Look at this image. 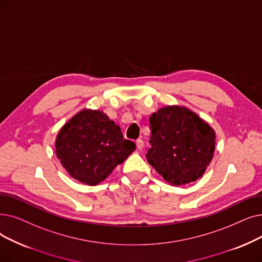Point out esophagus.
Returning a JSON list of instances; mask_svg holds the SVG:
<instances>
[{"label":"esophagus","instance_id":"1","mask_svg":"<svg viewBox=\"0 0 262 262\" xmlns=\"http://www.w3.org/2000/svg\"><path fill=\"white\" fill-rule=\"evenodd\" d=\"M136 145H137V149L138 150H142L143 140L142 139H137V140H136Z\"/></svg>","mask_w":262,"mask_h":262}]
</instances>
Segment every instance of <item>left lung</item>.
Listing matches in <instances>:
<instances>
[{
	"mask_svg": "<svg viewBox=\"0 0 262 262\" xmlns=\"http://www.w3.org/2000/svg\"><path fill=\"white\" fill-rule=\"evenodd\" d=\"M150 144L145 155L168 183L195 182L206 171L215 150V133L187 108L167 106L150 117Z\"/></svg>",
	"mask_w": 262,
	"mask_h": 262,
	"instance_id": "left-lung-1",
	"label": "left lung"
}]
</instances>
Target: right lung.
Masks as SVG:
<instances>
[{"label":"right lung","mask_w":262,"mask_h":262,"mask_svg":"<svg viewBox=\"0 0 262 262\" xmlns=\"http://www.w3.org/2000/svg\"><path fill=\"white\" fill-rule=\"evenodd\" d=\"M136 149L118 125L99 110L84 109L68 121L55 140V153L71 177L97 185Z\"/></svg>","instance_id":"right-lung-1"}]
</instances>
